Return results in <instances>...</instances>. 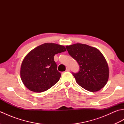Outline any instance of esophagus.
Wrapping results in <instances>:
<instances>
[{
    "label": "esophagus",
    "mask_w": 124,
    "mask_h": 124,
    "mask_svg": "<svg viewBox=\"0 0 124 124\" xmlns=\"http://www.w3.org/2000/svg\"><path fill=\"white\" fill-rule=\"evenodd\" d=\"M66 71H70V68L69 67H67V69H66Z\"/></svg>",
    "instance_id": "esophagus-1"
}]
</instances>
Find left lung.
Returning a JSON list of instances; mask_svg holds the SVG:
<instances>
[{"label":"left lung","mask_w":124,"mask_h":124,"mask_svg":"<svg viewBox=\"0 0 124 124\" xmlns=\"http://www.w3.org/2000/svg\"><path fill=\"white\" fill-rule=\"evenodd\" d=\"M66 48L79 65V71L72 73L78 85L90 92L103 88L108 80L109 70L101 52L95 47L79 43L66 46Z\"/></svg>","instance_id":"left-lung-1"}]
</instances>
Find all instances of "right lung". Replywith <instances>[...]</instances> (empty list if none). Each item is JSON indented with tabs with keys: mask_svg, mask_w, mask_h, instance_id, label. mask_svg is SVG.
<instances>
[{
	"mask_svg": "<svg viewBox=\"0 0 124 124\" xmlns=\"http://www.w3.org/2000/svg\"><path fill=\"white\" fill-rule=\"evenodd\" d=\"M66 51L64 46L54 43H45L31 50L21 66V78L26 87L40 93L56 84L61 75L57 70L54 56Z\"/></svg>",
	"mask_w": 124,
	"mask_h": 124,
	"instance_id": "add662e5",
	"label": "right lung"
}]
</instances>
